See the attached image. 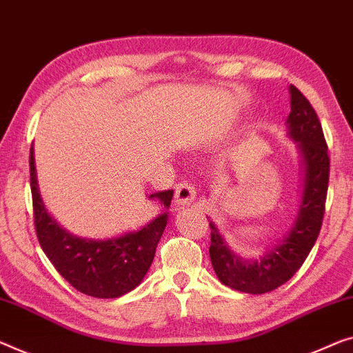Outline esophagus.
Returning a JSON list of instances; mask_svg holds the SVG:
<instances>
[{
    "mask_svg": "<svg viewBox=\"0 0 353 353\" xmlns=\"http://www.w3.org/2000/svg\"><path fill=\"white\" fill-rule=\"evenodd\" d=\"M196 199V190L190 182H181L176 185V203L177 204H192Z\"/></svg>",
    "mask_w": 353,
    "mask_h": 353,
    "instance_id": "esophagus-1",
    "label": "esophagus"
}]
</instances>
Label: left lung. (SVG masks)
<instances>
[{
    "instance_id": "left-lung-1",
    "label": "left lung",
    "mask_w": 353,
    "mask_h": 353,
    "mask_svg": "<svg viewBox=\"0 0 353 353\" xmlns=\"http://www.w3.org/2000/svg\"><path fill=\"white\" fill-rule=\"evenodd\" d=\"M288 138L296 143L303 163V194L298 214L288 233L260 259L244 260L230 249L210 222L209 256L219 281L233 290L261 294L276 290L292 279L319 238L327 201L330 157L322 125L307 98L290 85Z\"/></svg>"
}]
</instances>
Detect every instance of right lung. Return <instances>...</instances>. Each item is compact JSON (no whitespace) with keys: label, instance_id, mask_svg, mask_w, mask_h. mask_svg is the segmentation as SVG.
<instances>
[{"label":"right lung","instance_id":"add662e5","mask_svg":"<svg viewBox=\"0 0 353 353\" xmlns=\"http://www.w3.org/2000/svg\"><path fill=\"white\" fill-rule=\"evenodd\" d=\"M31 194L38 241L55 270L83 294L93 298H119L134 290L154 261L157 244L168 223L172 190L152 193L149 199L163 204L161 214L138 231L117 238H77L61 228L42 203L34 166V149L30 150Z\"/></svg>","mask_w":353,"mask_h":353}]
</instances>
